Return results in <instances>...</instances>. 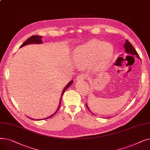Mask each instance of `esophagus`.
Segmentation results:
<instances>
[{"mask_svg":"<svg viewBox=\"0 0 150 150\" xmlns=\"http://www.w3.org/2000/svg\"><path fill=\"white\" fill-rule=\"evenodd\" d=\"M86 76H87L86 75V74H83V75H78V76H76V80H78V81H80V80H84V79H86Z\"/></svg>","mask_w":150,"mask_h":150,"instance_id":"obj_1","label":"esophagus"}]
</instances>
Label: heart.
I'll list each match as a JSON object with an SVG mask.
<instances>
[{
  "mask_svg": "<svg viewBox=\"0 0 150 150\" xmlns=\"http://www.w3.org/2000/svg\"><path fill=\"white\" fill-rule=\"evenodd\" d=\"M113 48L111 45L93 39L80 45L74 51V60L76 66L86 69L93 62L96 70L103 68L112 59Z\"/></svg>",
  "mask_w": 150,
  "mask_h": 150,
  "instance_id": "heart-1",
  "label": "heart"
}]
</instances>
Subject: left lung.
<instances>
[{"mask_svg":"<svg viewBox=\"0 0 150 150\" xmlns=\"http://www.w3.org/2000/svg\"><path fill=\"white\" fill-rule=\"evenodd\" d=\"M124 47H125V52L126 53L129 54H131V55H132V56H135L137 57H138L140 59V57H139V55L138 54L137 52L136 51V50H135V48H134V47L132 45V44L130 43L127 40H126V42L125 43V45H124ZM86 107L88 108V110H89V111L92 113V112L91 111V110H89L88 106V104L86 103ZM93 114H94L93 113H92Z\"/></svg>","mask_w":150,"mask_h":150,"instance_id":"obj_1","label":"left lung"}]
</instances>
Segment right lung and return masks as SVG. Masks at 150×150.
Here are the masks:
<instances>
[{
  "instance_id": "obj_1",
  "label": "right lung",
  "mask_w": 150,
  "mask_h": 150,
  "mask_svg": "<svg viewBox=\"0 0 150 150\" xmlns=\"http://www.w3.org/2000/svg\"><path fill=\"white\" fill-rule=\"evenodd\" d=\"M42 36H40V35H33V36H31V37H29L28 39H27V40H25V41L21 45L20 48H21V47H24V46H25V45H29V44H41V43H43V42H42ZM73 82H74L73 80L70 81V82L67 84V85L66 86V87H65V88H64V89H63V91H62V93H61V99H60L59 103V106H58V107H57V110H56V111L53 115H51V116H49V117H48V118H47L46 119H47V118H50V117H51V116H53V115H54L57 113V112L58 111V110H59V108H60V107H61V99H62V96H63V94L64 93L65 91H66L71 86V84L73 83ZM30 119H32V118H30ZM32 120H34V119H32ZM44 120H45V119H44Z\"/></svg>"
}]
</instances>
